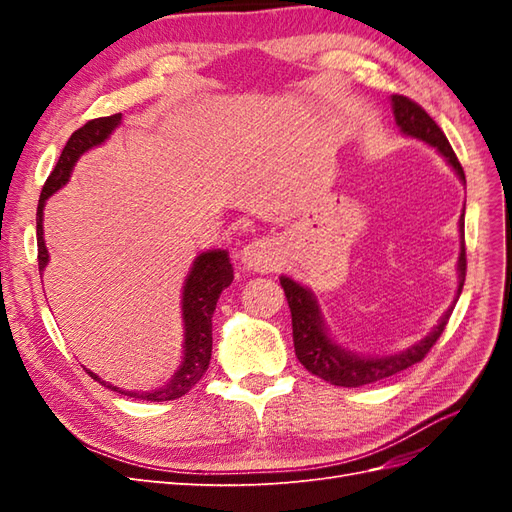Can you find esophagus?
Returning <instances> with one entry per match:
<instances>
[{"instance_id": "obj_1", "label": "esophagus", "mask_w": 512, "mask_h": 512, "mask_svg": "<svg viewBox=\"0 0 512 512\" xmlns=\"http://www.w3.org/2000/svg\"><path fill=\"white\" fill-rule=\"evenodd\" d=\"M241 262L245 269L258 271V273H269L277 267V252L275 243L271 239H256L241 252Z\"/></svg>"}]
</instances>
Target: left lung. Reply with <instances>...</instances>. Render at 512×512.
<instances>
[{
  "instance_id": "left-lung-1",
  "label": "left lung",
  "mask_w": 512,
  "mask_h": 512,
  "mask_svg": "<svg viewBox=\"0 0 512 512\" xmlns=\"http://www.w3.org/2000/svg\"><path fill=\"white\" fill-rule=\"evenodd\" d=\"M393 113L397 126L401 132H406L408 136L421 138V141L429 143L431 147H436L442 156L453 164L457 170V175L461 181H466V175H463V168L455 156V151L448 143V138L444 136L442 128L433 121L425 108L421 104H416L414 100L406 96H393ZM461 230H463V215H461ZM466 269H468V260H466V243L461 245V254H459V290H457V299L461 294L463 282H466ZM286 301L290 307V316H292V342H294V352H297L299 363L312 371L314 376L327 380L335 386H348V389H356V386H365V384H374L384 378H391L399 371H404L416 363H421L427 352L436 346L440 339L448 318L453 314V307L442 316V322L436 327L429 337H425L423 342H418L416 346L408 348L406 352H399L393 356H382V359H363V356L350 354L335 346L329 335L324 333L322 320L318 305L312 297V292L299 286L297 282H292L290 277H282L280 280Z\"/></svg>"
}]
</instances>
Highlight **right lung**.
Masks as SVG:
<instances>
[{"instance_id":"obj_1","label":"right lung","mask_w":512,"mask_h":512,"mask_svg":"<svg viewBox=\"0 0 512 512\" xmlns=\"http://www.w3.org/2000/svg\"><path fill=\"white\" fill-rule=\"evenodd\" d=\"M121 121V113H115L111 117H98L87 121L83 128L76 130L61 151V156L51 170L49 179H46L40 200H38V211H36V235H38V269L42 271L49 262V252H46L44 237H42V209L46 198H49L53 192H57L61 185H64L72 173L74 162L79 160L81 153L87 149L96 147L104 143V138H108ZM232 265L228 260V254L224 250H215V252H205L200 254L194 262V267L185 280L183 286V322H185V356H183V365L179 367L177 374L173 376L164 389L158 391H149V393H132V391H119L117 386L106 384L100 380L96 374H87L98 380L102 386L111 391H117L121 395H128L134 399H143V401H170V399H179L185 393H188L192 386L203 378V374L209 367L211 361V318L215 312V305H218V299L224 288L230 286L232 282Z\"/></svg>"}]
</instances>
